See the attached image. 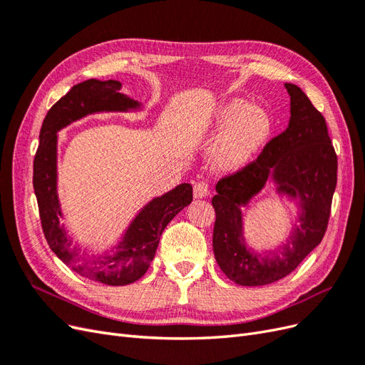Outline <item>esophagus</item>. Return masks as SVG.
<instances>
[{
	"label": "esophagus",
	"instance_id": "1",
	"mask_svg": "<svg viewBox=\"0 0 365 365\" xmlns=\"http://www.w3.org/2000/svg\"><path fill=\"white\" fill-rule=\"evenodd\" d=\"M212 189H210V184L207 181H197L193 185V195L195 197H205L210 195Z\"/></svg>",
	"mask_w": 365,
	"mask_h": 365
}]
</instances>
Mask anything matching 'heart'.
I'll use <instances>...</instances> for the list:
<instances>
[{"mask_svg":"<svg viewBox=\"0 0 365 365\" xmlns=\"http://www.w3.org/2000/svg\"><path fill=\"white\" fill-rule=\"evenodd\" d=\"M220 123H228L220 135L215 157L224 168L235 169L245 164L259 150L271 130L268 113L257 105L240 101L228 103L220 113Z\"/></svg>","mask_w":365,"mask_h":365,"instance_id":"1","label":"heart"}]
</instances>
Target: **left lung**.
I'll use <instances>...</instances> for the list:
<instances>
[{"mask_svg":"<svg viewBox=\"0 0 365 365\" xmlns=\"http://www.w3.org/2000/svg\"><path fill=\"white\" fill-rule=\"evenodd\" d=\"M284 86L291 96L288 128L269 140L256 160L222 176L212 200L216 262L228 279L242 286L269 284L291 274L323 240L330 217L338 158L326 118L297 85ZM271 175L281 192L301 197L304 213L284 251L260 258L243 245L238 205L258 192Z\"/></svg>","mask_w":365,"mask_h":365,"instance_id":"1","label":"left lung"}]
</instances>
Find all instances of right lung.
<instances>
[{"label":"right lung","mask_w":365,"mask_h":365,"mask_svg":"<svg viewBox=\"0 0 365 365\" xmlns=\"http://www.w3.org/2000/svg\"><path fill=\"white\" fill-rule=\"evenodd\" d=\"M117 81L90 79L74 85L54 103L42 121L39 146L33 161V189L38 200L43 236L51 251L85 279L109 286L134 283L146 274L155 256L163 230L193 200L190 184H180L155 197L141 210L120 242L114 256L88 257L71 250V240L59 227L61 208L56 195V132L71 121L97 111H128L140 106L121 94Z\"/></svg>","instance_id":"right-lung-1"}]
</instances>
